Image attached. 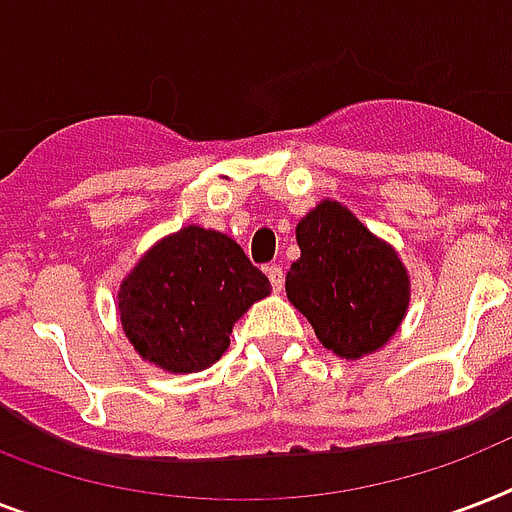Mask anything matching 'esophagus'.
I'll return each instance as SVG.
<instances>
[{
    "label": "esophagus",
    "mask_w": 512,
    "mask_h": 512,
    "mask_svg": "<svg viewBox=\"0 0 512 512\" xmlns=\"http://www.w3.org/2000/svg\"><path fill=\"white\" fill-rule=\"evenodd\" d=\"M265 273H268V279H271L273 292H281V287H284V271H281V265L271 263L265 268Z\"/></svg>",
    "instance_id": "1"
}]
</instances>
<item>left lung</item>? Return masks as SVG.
I'll use <instances>...</instances> for the list:
<instances>
[{
	"instance_id": "left-lung-1",
	"label": "left lung",
	"mask_w": 512,
	"mask_h": 512,
	"mask_svg": "<svg viewBox=\"0 0 512 512\" xmlns=\"http://www.w3.org/2000/svg\"><path fill=\"white\" fill-rule=\"evenodd\" d=\"M297 244L287 297L324 348L361 358L396 335L409 305V273L396 249L329 199L297 223Z\"/></svg>"
}]
</instances>
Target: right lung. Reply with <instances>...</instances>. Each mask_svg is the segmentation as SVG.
I'll return each instance as SVG.
<instances>
[{
	"label": "right lung",
	"instance_id": "1",
	"mask_svg": "<svg viewBox=\"0 0 512 512\" xmlns=\"http://www.w3.org/2000/svg\"><path fill=\"white\" fill-rule=\"evenodd\" d=\"M271 281L225 233L185 225L140 257L119 287V319L140 356L167 372H201L231 345L233 324Z\"/></svg>",
	"mask_w": 512,
	"mask_h": 512
}]
</instances>
